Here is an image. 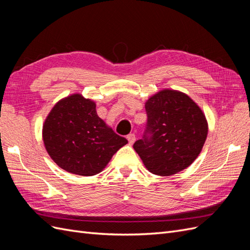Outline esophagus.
<instances>
[{
	"instance_id": "34e87169",
	"label": "esophagus",
	"mask_w": 250,
	"mask_h": 250,
	"mask_svg": "<svg viewBox=\"0 0 250 250\" xmlns=\"http://www.w3.org/2000/svg\"><path fill=\"white\" fill-rule=\"evenodd\" d=\"M127 140H128V143L129 144H133L135 142V135L133 133H130L127 135Z\"/></svg>"
}]
</instances>
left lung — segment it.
Instances as JSON below:
<instances>
[{
    "instance_id": "left-lung-1",
    "label": "left lung",
    "mask_w": 250,
    "mask_h": 250,
    "mask_svg": "<svg viewBox=\"0 0 250 250\" xmlns=\"http://www.w3.org/2000/svg\"><path fill=\"white\" fill-rule=\"evenodd\" d=\"M147 125L143 139L133 144L145 167L169 176L190 166L208 137L206 116L188 95L163 89L145 104Z\"/></svg>"
}]
</instances>
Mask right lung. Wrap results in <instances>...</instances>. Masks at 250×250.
<instances>
[{
    "instance_id": "add662e5",
    "label": "right lung",
    "mask_w": 250,
    "mask_h": 250,
    "mask_svg": "<svg viewBox=\"0 0 250 250\" xmlns=\"http://www.w3.org/2000/svg\"><path fill=\"white\" fill-rule=\"evenodd\" d=\"M42 140L57 166L81 176L100 173L128 143L98 117L95 102L80 94L55 104L43 123Z\"/></svg>"
}]
</instances>
